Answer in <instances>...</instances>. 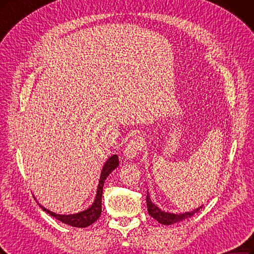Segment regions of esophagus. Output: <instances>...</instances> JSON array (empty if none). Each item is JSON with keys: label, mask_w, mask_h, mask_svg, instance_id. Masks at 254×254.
I'll list each match as a JSON object with an SVG mask.
<instances>
[{"label": "esophagus", "mask_w": 254, "mask_h": 254, "mask_svg": "<svg viewBox=\"0 0 254 254\" xmlns=\"http://www.w3.org/2000/svg\"><path fill=\"white\" fill-rule=\"evenodd\" d=\"M143 148V139L141 136H135L132 139H130V142L127 144L125 148V156L126 159L131 160L137 155V153L141 151Z\"/></svg>", "instance_id": "34e87169"}]
</instances>
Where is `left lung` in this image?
Masks as SVG:
<instances>
[{
  "label": "left lung",
  "instance_id": "obj_1",
  "mask_svg": "<svg viewBox=\"0 0 254 254\" xmlns=\"http://www.w3.org/2000/svg\"><path fill=\"white\" fill-rule=\"evenodd\" d=\"M146 202H147L148 213H149L153 218H155L157 222L163 224V225H171V224H176V223H179V222L186 220V218H189L192 215H194L195 213H197L204 206V205H202L200 207L194 209V210L189 211V212L174 214V213H170V212L162 211L159 207L155 206L151 202V198H150V196L148 193H147V196H146Z\"/></svg>",
  "mask_w": 254,
  "mask_h": 254
}]
</instances>
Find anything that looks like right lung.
<instances>
[{"instance_id": "1", "label": "right lung", "mask_w": 254, "mask_h": 254, "mask_svg": "<svg viewBox=\"0 0 254 254\" xmlns=\"http://www.w3.org/2000/svg\"><path fill=\"white\" fill-rule=\"evenodd\" d=\"M119 166V156L117 154L111 155L109 159L105 163L104 167L101 172V177L99 181V186L97 190V195H95L93 204L84 211H81L75 214H57L52 212L45 207H43L41 204L39 206L43 209L44 211H46L49 215L56 217L57 220L62 222L64 224H67L72 227H77V228H85V227H88L91 224H93L98 218L101 216L102 213V195H103V186L105 180L107 179L109 174L115 170Z\"/></svg>"}]
</instances>
